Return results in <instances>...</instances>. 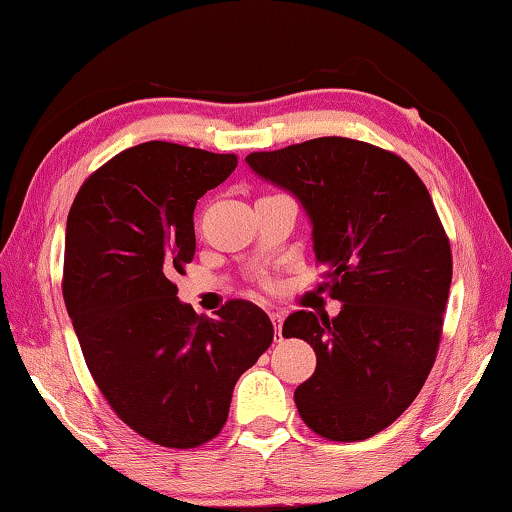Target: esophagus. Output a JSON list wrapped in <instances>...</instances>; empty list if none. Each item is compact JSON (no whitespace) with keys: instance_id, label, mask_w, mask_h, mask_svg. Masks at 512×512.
<instances>
[{"instance_id":"obj_1","label":"esophagus","mask_w":512,"mask_h":512,"mask_svg":"<svg viewBox=\"0 0 512 512\" xmlns=\"http://www.w3.org/2000/svg\"><path fill=\"white\" fill-rule=\"evenodd\" d=\"M268 316H271L273 325H275V336H277V339H280V336H282V323H284V311L273 309V311H268Z\"/></svg>"}]
</instances>
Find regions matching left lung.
Segmentation results:
<instances>
[{"mask_svg": "<svg viewBox=\"0 0 512 512\" xmlns=\"http://www.w3.org/2000/svg\"><path fill=\"white\" fill-rule=\"evenodd\" d=\"M246 164L289 192L311 223L316 262L341 305L334 318L296 311L282 336L307 341L316 370L296 388L318 436L354 443L393 424L436 361L452 284V250L409 164L348 137H318Z\"/></svg>", "mask_w": 512, "mask_h": 512, "instance_id": "1", "label": "left lung"}]
</instances>
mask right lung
<instances>
[{
  "label": "right lung",
  "mask_w": 512,
  "mask_h": 512,
  "mask_svg": "<svg viewBox=\"0 0 512 512\" xmlns=\"http://www.w3.org/2000/svg\"><path fill=\"white\" fill-rule=\"evenodd\" d=\"M235 167L232 153L146 142L92 173L67 216L63 296L85 363L119 418L164 447L212 440L273 341L253 302L198 316L171 282L194 259L196 201Z\"/></svg>",
  "instance_id": "right-lung-1"
}]
</instances>
